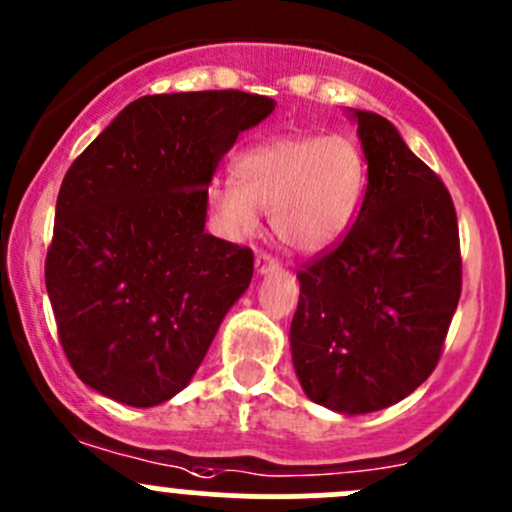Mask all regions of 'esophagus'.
Masks as SVG:
<instances>
[{
	"label": "esophagus",
	"mask_w": 512,
	"mask_h": 512,
	"mask_svg": "<svg viewBox=\"0 0 512 512\" xmlns=\"http://www.w3.org/2000/svg\"><path fill=\"white\" fill-rule=\"evenodd\" d=\"M277 267H280V262H277L275 257L270 255V252H260V255L255 257L257 275H267V272H275Z\"/></svg>",
	"instance_id": "obj_1"
}]
</instances>
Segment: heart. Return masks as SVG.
<instances>
[{"mask_svg": "<svg viewBox=\"0 0 512 512\" xmlns=\"http://www.w3.org/2000/svg\"><path fill=\"white\" fill-rule=\"evenodd\" d=\"M235 178L210 188V205L232 235H250L267 210L272 232L292 252L332 245L352 220L364 158L344 136H287L242 153Z\"/></svg>", "mask_w": 512, "mask_h": 512, "instance_id": "obj_1", "label": "heart"}]
</instances>
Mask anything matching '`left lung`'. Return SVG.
Instances as JSON below:
<instances>
[{
    "label": "left lung",
    "mask_w": 512,
    "mask_h": 512,
    "mask_svg": "<svg viewBox=\"0 0 512 512\" xmlns=\"http://www.w3.org/2000/svg\"><path fill=\"white\" fill-rule=\"evenodd\" d=\"M369 180L337 245L304 262L289 344L304 394L339 414L396 404L436 369L461 299L456 208L379 113L354 111Z\"/></svg>",
    "instance_id": "left-lung-1"
}]
</instances>
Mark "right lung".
<instances>
[{"label":"right lung","instance_id":"right-lung-1","mask_svg":"<svg viewBox=\"0 0 512 512\" xmlns=\"http://www.w3.org/2000/svg\"><path fill=\"white\" fill-rule=\"evenodd\" d=\"M270 96H143L66 170L46 252L59 342L84 384L121 404L183 391L252 280L250 247L205 232L208 185Z\"/></svg>","mask_w":512,"mask_h":512}]
</instances>
